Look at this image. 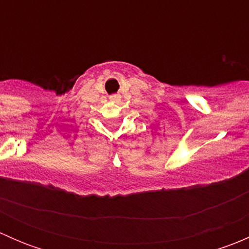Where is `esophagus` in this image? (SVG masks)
<instances>
[{
  "mask_svg": "<svg viewBox=\"0 0 249 249\" xmlns=\"http://www.w3.org/2000/svg\"><path fill=\"white\" fill-rule=\"evenodd\" d=\"M110 100L112 101H118V100H120V95H113V96H110Z\"/></svg>",
  "mask_w": 249,
  "mask_h": 249,
  "instance_id": "obj_1",
  "label": "esophagus"
}]
</instances>
